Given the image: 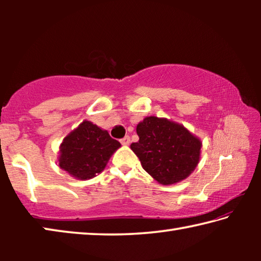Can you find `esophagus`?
Masks as SVG:
<instances>
[{
  "label": "esophagus",
  "instance_id": "34e87169",
  "mask_svg": "<svg viewBox=\"0 0 261 261\" xmlns=\"http://www.w3.org/2000/svg\"><path fill=\"white\" fill-rule=\"evenodd\" d=\"M121 143L122 145H124V146H126V145L130 144V137L129 136H125L124 138L121 139Z\"/></svg>",
  "mask_w": 261,
  "mask_h": 261
}]
</instances>
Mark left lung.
Instances as JSON below:
<instances>
[{
	"label": "left lung",
	"instance_id": "left-lung-1",
	"mask_svg": "<svg viewBox=\"0 0 261 261\" xmlns=\"http://www.w3.org/2000/svg\"><path fill=\"white\" fill-rule=\"evenodd\" d=\"M138 143L131 149L141 166L162 185L178 183L192 174L200 160L201 140L184 125L147 116L137 125Z\"/></svg>",
	"mask_w": 261,
	"mask_h": 261
}]
</instances>
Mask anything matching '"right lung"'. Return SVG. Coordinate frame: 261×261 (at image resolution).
Masks as SVG:
<instances>
[{"instance_id":"1","label":"right lung","mask_w":261,"mask_h":261,"mask_svg":"<svg viewBox=\"0 0 261 261\" xmlns=\"http://www.w3.org/2000/svg\"><path fill=\"white\" fill-rule=\"evenodd\" d=\"M120 147V141L113 139L107 130L85 120L62 141L57 160L70 176L87 180L103 171Z\"/></svg>"}]
</instances>
